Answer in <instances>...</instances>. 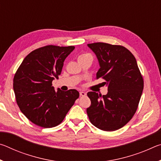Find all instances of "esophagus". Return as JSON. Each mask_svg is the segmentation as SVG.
<instances>
[{"mask_svg": "<svg viewBox=\"0 0 161 161\" xmlns=\"http://www.w3.org/2000/svg\"><path fill=\"white\" fill-rule=\"evenodd\" d=\"M80 96H81V97H85L86 95V92H83V91H81L80 92Z\"/></svg>", "mask_w": 161, "mask_h": 161, "instance_id": "obj_1", "label": "esophagus"}]
</instances>
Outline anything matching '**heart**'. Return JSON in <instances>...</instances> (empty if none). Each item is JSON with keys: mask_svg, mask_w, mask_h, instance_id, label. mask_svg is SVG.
Here are the masks:
<instances>
[{"mask_svg": "<svg viewBox=\"0 0 161 161\" xmlns=\"http://www.w3.org/2000/svg\"><path fill=\"white\" fill-rule=\"evenodd\" d=\"M88 56H91L89 54H87V53H84V54H81V55L79 57V59L80 58H86V57H88Z\"/></svg>", "mask_w": 161, "mask_h": 161, "instance_id": "b5f03b06", "label": "heart"}]
</instances>
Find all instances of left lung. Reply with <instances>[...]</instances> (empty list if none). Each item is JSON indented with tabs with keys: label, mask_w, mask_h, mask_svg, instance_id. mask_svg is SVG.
<instances>
[{
	"label": "left lung",
	"mask_w": 161,
	"mask_h": 161,
	"mask_svg": "<svg viewBox=\"0 0 161 161\" xmlns=\"http://www.w3.org/2000/svg\"><path fill=\"white\" fill-rule=\"evenodd\" d=\"M96 54L100 69L97 79L104 80L107 95L89 92L91 106L86 113L91 123L105 131L124 126L138 108L143 89V79L135 57L124 46L104 42L88 44Z\"/></svg>",
	"instance_id": "8db88e82"
}]
</instances>
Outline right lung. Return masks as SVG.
Listing matches in <instances>:
<instances>
[{"label": "right lung", "mask_w": 161, "mask_h": 161, "mask_svg": "<svg viewBox=\"0 0 161 161\" xmlns=\"http://www.w3.org/2000/svg\"><path fill=\"white\" fill-rule=\"evenodd\" d=\"M75 46L46 45L32 51L22 62L13 78L16 102L24 115L37 126H58L80 97L76 89L55 92L54 78L60 75L67 57Z\"/></svg>", "instance_id": "add662e5"}]
</instances>
